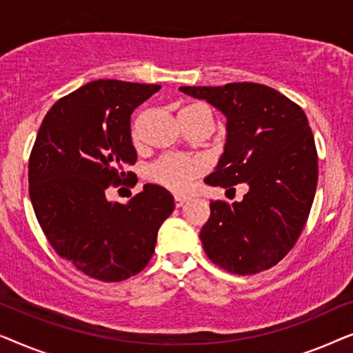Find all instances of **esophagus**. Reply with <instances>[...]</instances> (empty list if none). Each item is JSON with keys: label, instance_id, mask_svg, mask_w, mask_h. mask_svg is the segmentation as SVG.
I'll return each instance as SVG.
<instances>
[{"label": "esophagus", "instance_id": "34e87169", "mask_svg": "<svg viewBox=\"0 0 353 353\" xmlns=\"http://www.w3.org/2000/svg\"><path fill=\"white\" fill-rule=\"evenodd\" d=\"M185 202H186L185 197L175 196V205H176V207H183V205H185Z\"/></svg>", "mask_w": 353, "mask_h": 353}]
</instances>
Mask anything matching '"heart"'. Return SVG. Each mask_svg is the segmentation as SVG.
Listing matches in <instances>:
<instances>
[{"mask_svg": "<svg viewBox=\"0 0 353 353\" xmlns=\"http://www.w3.org/2000/svg\"><path fill=\"white\" fill-rule=\"evenodd\" d=\"M180 114L191 115V117L204 119L212 123L210 112L201 104H191L181 110ZM205 170L204 162L199 159L178 156V154H167L156 161L149 168V178L165 190L175 194H186L190 191L192 181L199 178Z\"/></svg>", "mask_w": 353, "mask_h": 353, "instance_id": "obj_1", "label": "heart"}]
</instances>
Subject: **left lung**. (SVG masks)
Wrapping results in <instances>:
<instances>
[{
    "mask_svg": "<svg viewBox=\"0 0 353 353\" xmlns=\"http://www.w3.org/2000/svg\"><path fill=\"white\" fill-rule=\"evenodd\" d=\"M180 91L226 115L225 152L207 185L249 186L241 202H210L199 234L207 257L234 274L272 268L297 243L316 191L318 156L305 112L279 91L250 81Z\"/></svg>",
    "mask_w": 353,
    "mask_h": 353,
    "instance_id": "1",
    "label": "left lung"
}]
</instances>
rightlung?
I'll list each match as a JSON object with an SVG mask.
<instances>
[{"label":"right lung","mask_w":353,"mask_h":353,"mask_svg":"<svg viewBox=\"0 0 353 353\" xmlns=\"http://www.w3.org/2000/svg\"><path fill=\"white\" fill-rule=\"evenodd\" d=\"M161 85L98 80L48 110L28 161V194L46 239L77 270L104 283L141 272L175 209L165 188L144 185L128 204L108 201L137 162L130 117Z\"/></svg>","instance_id":"add662e5"}]
</instances>
